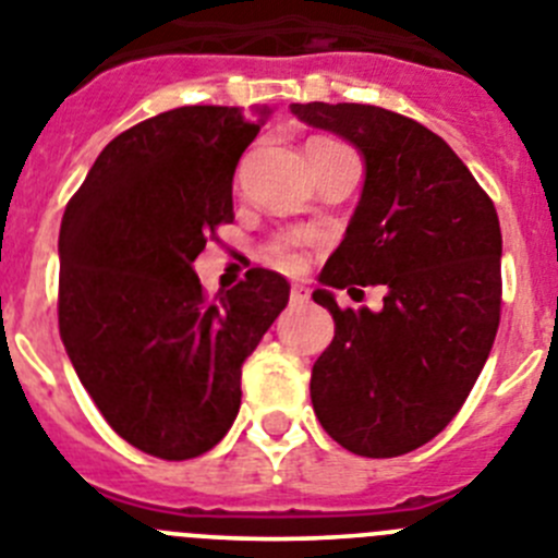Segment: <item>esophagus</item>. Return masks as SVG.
I'll list each match as a JSON object with an SVG mask.
<instances>
[{
    "instance_id": "obj_1",
    "label": "esophagus",
    "mask_w": 558,
    "mask_h": 558,
    "mask_svg": "<svg viewBox=\"0 0 558 558\" xmlns=\"http://www.w3.org/2000/svg\"><path fill=\"white\" fill-rule=\"evenodd\" d=\"M310 302V290L302 288V284H295L293 290H290V304L293 307H302V304Z\"/></svg>"
}]
</instances>
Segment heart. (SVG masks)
Instances as JSON below:
<instances>
[{
  "mask_svg": "<svg viewBox=\"0 0 558 558\" xmlns=\"http://www.w3.org/2000/svg\"><path fill=\"white\" fill-rule=\"evenodd\" d=\"M313 142H332V140H313ZM265 254H268L270 263L279 265V268H284V270H299L304 263L302 254L295 251V245L290 243V240H279V243L268 245V251H265Z\"/></svg>",
  "mask_w": 558,
  "mask_h": 558,
  "instance_id": "1",
  "label": "heart"
}]
</instances>
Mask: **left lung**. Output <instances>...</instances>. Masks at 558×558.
Masks as SVG:
<instances>
[{"label":"left lung","instance_id":"left-lung-1","mask_svg":"<svg viewBox=\"0 0 558 558\" xmlns=\"http://www.w3.org/2000/svg\"><path fill=\"white\" fill-rule=\"evenodd\" d=\"M290 111L352 142L366 167L343 243L313 293L335 318L310 379L313 411L354 456H405L450 425L495 343V204L441 136L402 113L360 102ZM354 283H383L384 310L340 311L331 288Z\"/></svg>","mask_w":558,"mask_h":558}]
</instances>
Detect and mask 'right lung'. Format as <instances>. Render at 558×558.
I'll use <instances>...</instances> for the list:
<instances>
[{
  "label": "right lung",
  "mask_w": 558,
  "mask_h": 558,
  "mask_svg": "<svg viewBox=\"0 0 558 558\" xmlns=\"http://www.w3.org/2000/svg\"><path fill=\"white\" fill-rule=\"evenodd\" d=\"M270 108L184 106L108 142L61 220L58 327L108 425L165 461L234 425L243 363L288 307L284 276L251 268L209 295L192 263L234 220L231 181Z\"/></svg>",
  "instance_id": "obj_1"
}]
</instances>
